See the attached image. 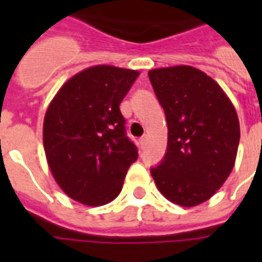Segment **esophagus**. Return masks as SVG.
<instances>
[{
	"label": "esophagus",
	"mask_w": 262,
	"mask_h": 262,
	"mask_svg": "<svg viewBox=\"0 0 262 262\" xmlns=\"http://www.w3.org/2000/svg\"><path fill=\"white\" fill-rule=\"evenodd\" d=\"M145 144H147V137H145V136H143V137L139 140L140 148H141V149H144V148H145Z\"/></svg>",
	"instance_id": "1"
}]
</instances>
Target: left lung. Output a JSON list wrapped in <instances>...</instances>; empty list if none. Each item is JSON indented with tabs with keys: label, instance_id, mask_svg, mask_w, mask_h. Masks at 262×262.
Returning <instances> with one entry per match:
<instances>
[{
	"label": "left lung",
	"instance_id": "obj_1",
	"mask_svg": "<svg viewBox=\"0 0 262 262\" xmlns=\"http://www.w3.org/2000/svg\"><path fill=\"white\" fill-rule=\"evenodd\" d=\"M148 76L168 126L167 152L151 174L166 199L194 207L211 199L234 167L238 115L219 84L195 68H160Z\"/></svg>",
	"mask_w": 262,
	"mask_h": 262
}]
</instances>
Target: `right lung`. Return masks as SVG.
<instances>
[{
  "label": "right lung",
  "mask_w": 262,
  "mask_h": 262,
  "mask_svg": "<svg viewBox=\"0 0 262 262\" xmlns=\"http://www.w3.org/2000/svg\"><path fill=\"white\" fill-rule=\"evenodd\" d=\"M139 72L99 65L68 80L47 108L43 145L59 187L98 207L121 193L137 147L126 135L119 104Z\"/></svg>",
  "instance_id": "right-lung-1"
}]
</instances>
